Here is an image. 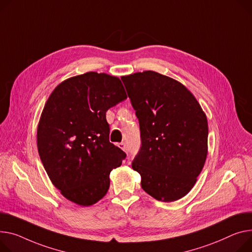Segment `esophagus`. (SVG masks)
<instances>
[{"label":"esophagus","instance_id":"obj_1","mask_svg":"<svg viewBox=\"0 0 252 252\" xmlns=\"http://www.w3.org/2000/svg\"><path fill=\"white\" fill-rule=\"evenodd\" d=\"M119 147H120L123 151H125V152H126V145L125 143H120V144H119Z\"/></svg>","mask_w":252,"mask_h":252}]
</instances>
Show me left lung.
Here are the masks:
<instances>
[{"label":"left lung","mask_w":252,"mask_h":252,"mask_svg":"<svg viewBox=\"0 0 252 252\" xmlns=\"http://www.w3.org/2000/svg\"><path fill=\"white\" fill-rule=\"evenodd\" d=\"M139 119L142 147L132 162L142 189L160 202L187 195L208 154L207 115L180 82L154 71L122 77Z\"/></svg>","instance_id":"obj_1"}]
</instances>
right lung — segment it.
Here are the masks:
<instances>
[{"label":"right lung","instance_id":"obj_1","mask_svg":"<svg viewBox=\"0 0 252 252\" xmlns=\"http://www.w3.org/2000/svg\"><path fill=\"white\" fill-rule=\"evenodd\" d=\"M126 97L120 78L88 72L63 81L44 104L39 157L54 186L79 206H92L107 193L111 170L126 158L109 142L105 113Z\"/></svg>","mask_w":252,"mask_h":252}]
</instances>
